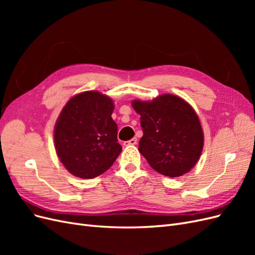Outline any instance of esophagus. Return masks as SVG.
I'll list each match as a JSON object with an SVG mask.
<instances>
[{
    "instance_id": "obj_1",
    "label": "esophagus",
    "mask_w": 255,
    "mask_h": 255,
    "mask_svg": "<svg viewBox=\"0 0 255 255\" xmlns=\"http://www.w3.org/2000/svg\"><path fill=\"white\" fill-rule=\"evenodd\" d=\"M125 144L126 146H128V145H135V144H137V138H132V139H129V140H128V141H125Z\"/></svg>"
}]
</instances>
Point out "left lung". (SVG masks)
<instances>
[{"label": "left lung", "mask_w": 255, "mask_h": 255, "mask_svg": "<svg viewBox=\"0 0 255 255\" xmlns=\"http://www.w3.org/2000/svg\"><path fill=\"white\" fill-rule=\"evenodd\" d=\"M143 136L139 152L158 173L176 177L187 173L201 155L204 136L195 110L180 97L161 95L152 101L134 100Z\"/></svg>", "instance_id": "obj_1"}]
</instances>
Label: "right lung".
Wrapping results in <instances>:
<instances>
[{
  "label": "right lung",
  "instance_id": "add662e5",
  "mask_svg": "<svg viewBox=\"0 0 255 255\" xmlns=\"http://www.w3.org/2000/svg\"><path fill=\"white\" fill-rule=\"evenodd\" d=\"M114 109L110 97L91 90L72 97L61 110L54 142L61 164L74 176L94 179L119 156L122 146L112 118Z\"/></svg>",
  "mask_w": 255,
  "mask_h": 255
}]
</instances>
